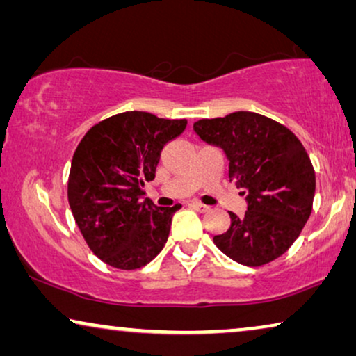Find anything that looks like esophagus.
Listing matches in <instances>:
<instances>
[{"mask_svg": "<svg viewBox=\"0 0 356 356\" xmlns=\"http://www.w3.org/2000/svg\"><path fill=\"white\" fill-rule=\"evenodd\" d=\"M191 207H194L199 212H209V209H211L209 206H206V204H201V202H196V201L191 202Z\"/></svg>", "mask_w": 356, "mask_h": 356, "instance_id": "esophagus-1", "label": "esophagus"}]
</instances>
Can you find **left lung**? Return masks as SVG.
<instances>
[{
  "instance_id": "obj_1",
  "label": "left lung",
  "mask_w": 356,
  "mask_h": 356,
  "mask_svg": "<svg viewBox=\"0 0 356 356\" xmlns=\"http://www.w3.org/2000/svg\"><path fill=\"white\" fill-rule=\"evenodd\" d=\"M194 131L204 143L223 149L228 177L246 194L248 211L213 236L223 254L243 266L277 259L300 236L313 211L316 175L300 139L284 124L252 111L199 120Z\"/></svg>"
}]
</instances>
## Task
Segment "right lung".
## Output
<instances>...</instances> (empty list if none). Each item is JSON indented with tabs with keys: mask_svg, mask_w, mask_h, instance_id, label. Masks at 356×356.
Returning <instances> with one entry per match:
<instances>
[{
	"mask_svg": "<svg viewBox=\"0 0 356 356\" xmlns=\"http://www.w3.org/2000/svg\"><path fill=\"white\" fill-rule=\"evenodd\" d=\"M186 120L124 111L87 131L72 155L67 201L84 240L111 267L134 270L149 264L168 240L173 213L144 199L160 152L178 138Z\"/></svg>",
	"mask_w": 356,
	"mask_h": 356,
	"instance_id": "obj_1",
	"label": "right lung"
}]
</instances>
